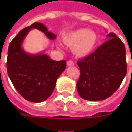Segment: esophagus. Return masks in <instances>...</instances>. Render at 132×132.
<instances>
[{"instance_id":"esophagus-1","label":"esophagus","mask_w":132,"mask_h":132,"mask_svg":"<svg viewBox=\"0 0 132 132\" xmlns=\"http://www.w3.org/2000/svg\"><path fill=\"white\" fill-rule=\"evenodd\" d=\"M74 65V62L73 61H71V60H69L67 62V66L68 67H71V66H73Z\"/></svg>"}]
</instances>
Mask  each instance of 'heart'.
Instances as JSON below:
<instances>
[{"label":"heart","mask_w":132,"mask_h":132,"mask_svg":"<svg viewBox=\"0 0 132 132\" xmlns=\"http://www.w3.org/2000/svg\"><path fill=\"white\" fill-rule=\"evenodd\" d=\"M64 43L73 48L74 53L79 57H85L93 52L97 45L98 37L95 31L80 28L64 35Z\"/></svg>","instance_id":"1"}]
</instances>
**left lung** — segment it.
Instances as JSON below:
<instances>
[{"label": "left lung", "instance_id": "obj_1", "mask_svg": "<svg viewBox=\"0 0 132 132\" xmlns=\"http://www.w3.org/2000/svg\"><path fill=\"white\" fill-rule=\"evenodd\" d=\"M94 53L77 62L80 77L76 88L81 98L97 101L108 98L126 74V48L114 33Z\"/></svg>", "mask_w": 132, "mask_h": 132}]
</instances>
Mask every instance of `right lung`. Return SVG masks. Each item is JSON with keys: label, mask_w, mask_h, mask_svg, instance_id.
I'll use <instances>...</instances> for the list:
<instances>
[{"label": "right lung", "mask_w": 132, "mask_h": 132, "mask_svg": "<svg viewBox=\"0 0 132 132\" xmlns=\"http://www.w3.org/2000/svg\"><path fill=\"white\" fill-rule=\"evenodd\" d=\"M32 29H38L51 40L56 35L40 23L23 28L10 43L8 49L7 73L15 89L27 101L40 103L53 93L59 76L66 68V61H55L43 52L29 53L23 48L24 39Z\"/></svg>", "instance_id": "right-lung-1"}]
</instances>
